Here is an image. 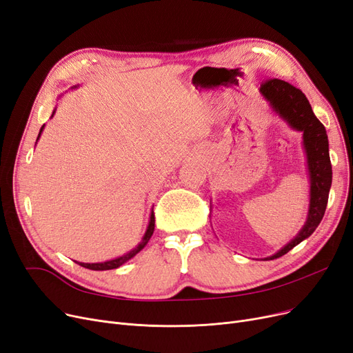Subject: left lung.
Instances as JSON below:
<instances>
[{
	"instance_id": "obj_1",
	"label": "left lung",
	"mask_w": 353,
	"mask_h": 353,
	"mask_svg": "<svg viewBox=\"0 0 353 353\" xmlns=\"http://www.w3.org/2000/svg\"><path fill=\"white\" fill-rule=\"evenodd\" d=\"M263 97L270 102L275 114H279L287 124L303 132V147L307 157V170L310 177V205L307 221L294 239L284 248L265 259H275L293 250L305 238H309L319 226L327 206L329 190L332 186V164L329 157V141L323 124L316 118L312 105L305 95L296 86L281 79H268L259 88Z\"/></svg>"
}]
</instances>
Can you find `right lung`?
Returning <instances> with one entry per match:
<instances>
[{
  "label": "right lung",
  "mask_w": 353,
  "mask_h": 353,
  "mask_svg": "<svg viewBox=\"0 0 353 353\" xmlns=\"http://www.w3.org/2000/svg\"><path fill=\"white\" fill-rule=\"evenodd\" d=\"M53 114H54V111H53ZM53 117V115H52ZM43 128H44V125L40 128V132H39V137H37V140L40 139V135H41V131H43ZM152 232H154V213L151 212V214H150V222H148V226H147V231H145V234H144V236H143V239H141V242L137 245V247L134 248V250H131L130 252H127L125 255H122V256H118V258H115V259H111V261H105V263H95V264H88V263H78L79 265H82V267H85V268H89V270H95V271H105V270H114V268H118V267H121L122 264H125L128 259H131L132 256H135L137 254H139L145 245H147V242L150 241V238H151V235H152Z\"/></svg>",
  "instance_id": "obj_1"
}]
</instances>
